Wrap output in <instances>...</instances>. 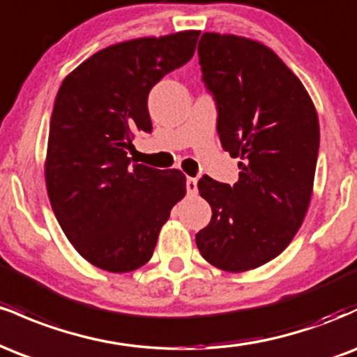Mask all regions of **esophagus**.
I'll return each instance as SVG.
<instances>
[{
  "label": "esophagus",
  "mask_w": 357,
  "mask_h": 357,
  "mask_svg": "<svg viewBox=\"0 0 357 357\" xmlns=\"http://www.w3.org/2000/svg\"><path fill=\"white\" fill-rule=\"evenodd\" d=\"M186 191H188V195H196V192H198V179L188 178L186 179Z\"/></svg>",
  "instance_id": "esophagus-1"
}]
</instances>
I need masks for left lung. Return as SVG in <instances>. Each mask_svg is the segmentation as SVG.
<instances>
[{
	"mask_svg": "<svg viewBox=\"0 0 357 357\" xmlns=\"http://www.w3.org/2000/svg\"><path fill=\"white\" fill-rule=\"evenodd\" d=\"M198 56L221 146L240 159V178L233 186L206 174L198 181L213 215L196 245L215 267L245 272L280 255L304 221L319 119L302 82L265 45L203 33Z\"/></svg>",
	"mask_w": 357,
	"mask_h": 357,
	"instance_id": "obj_1",
	"label": "left lung"
}]
</instances>
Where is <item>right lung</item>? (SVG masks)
Here are the masks:
<instances>
[{
    "instance_id": "obj_1",
    "label": "right lung",
    "mask_w": 357,
    "mask_h": 357,
    "mask_svg": "<svg viewBox=\"0 0 357 357\" xmlns=\"http://www.w3.org/2000/svg\"><path fill=\"white\" fill-rule=\"evenodd\" d=\"M198 31L104 48L61 82L48 134V198L61 230L85 260L114 273L153 257L171 208L186 195L181 171L127 158L136 132H151L147 97L195 55Z\"/></svg>"
}]
</instances>
